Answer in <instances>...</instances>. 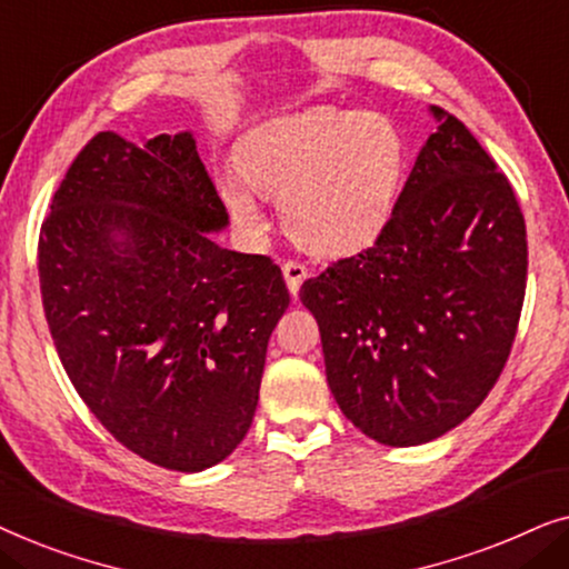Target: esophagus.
Wrapping results in <instances>:
<instances>
[{"instance_id":"34e87169","label":"esophagus","mask_w":569,"mask_h":569,"mask_svg":"<svg viewBox=\"0 0 569 569\" xmlns=\"http://www.w3.org/2000/svg\"><path fill=\"white\" fill-rule=\"evenodd\" d=\"M282 274H284L287 290H290L292 295H298L300 284L306 282V277H308V267H306V263H300L298 259H287L282 263Z\"/></svg>"}]
</instances>
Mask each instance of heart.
Segmentation results:
<instances>
[{
  "mask_svg": "<svg viewBox=\"0 0 569 569\" xmlns=\"http://www.w3.org/2000/svg\"><path fill=\"white\" fill-rule=\"evenodd\" d=\"M236 162L238 173L220 178V197L240 228H261L256 189L282 197L287 228L302 246L347 253L391 217L407 147L386 116L318 106L248 131Z\"/></svg>",
  "mask_w": 569,
  "mask_h": 569,
  "instance_id": "obj_1",
  "label": "heart"
}]
</instances>
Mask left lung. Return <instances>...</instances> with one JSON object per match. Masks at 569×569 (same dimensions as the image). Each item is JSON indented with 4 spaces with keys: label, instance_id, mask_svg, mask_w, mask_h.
I'll return each instance as SVG.
<instances>
[{
    "label": "left lung",
    "instance_id": "1",
    "mask_svg": "<svg viewBox=\"0 0 569 569\" xmlns=\"http://www.w3.org/2000/svg\"><path fill=\"white\" fill-rule=\"evenodd\" d=\"M376 243L300 287L339 409L383 446L461 425L508 362L526 298L516 191L463 121L440 108Z\"/></svg>",
    "mask_w": 569,
    "mask_h": 569
}]
</instances>
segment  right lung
Wrapping results in <instances>:
<instances>
[{
  "instance_id": "right-lung-1",
  "label": "right lung",
  "mask_w": 569,
  "mask_h": 569,
  "mask_svg": "<svg viewBox=\"0 0 569 569\" xmlns=\"http://www.w3.org/2000/svg\"><path fill=\"white\" fill-rule=\"evenodd\" d=\"M224 224L189 131L144 147L98 131L38 238L46 323L74 391L123 448L170 471L209 469L246 438L290 306L269 256L214 243Z\"/></svg>"
}]
</instances>
